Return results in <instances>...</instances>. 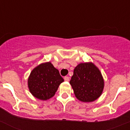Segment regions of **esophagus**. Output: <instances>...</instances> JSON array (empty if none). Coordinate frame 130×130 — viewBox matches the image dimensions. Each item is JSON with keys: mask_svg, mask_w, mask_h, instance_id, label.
<instances>
[{"mask_svg": "<svg viewBox=\"0 0 130 130\" xmlns=\"http://www.w3.org/2000/svg\"><path fill=\"white\" fill-rule=\"evenodd\" d=\"M64 81H70V77L68 76H66V77H64Z\"/></svg>", "mask_w": 130, "mask_h": 130, "instance_id": "34e87169", "label": "esophagus"}]
</instances>
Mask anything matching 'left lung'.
<instances>
[{"label": "left lung", "instance_id": "obj_1", "mask_svg": "<svg viewBox=\"0 0 130 130\" xmlns=\"http://www.w3.org/2000/svg\"><path fill=\"white\" fill-rule=\"evenodd\" d=\"M75 97L83 102H92L102 95L104 79L93 62L80 63L75 68L70 81Z\"/></svg>", "mask_w": 130, "mask_h": 130}]
</instances>
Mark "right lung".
<instances>
[{"label":"right lung","instance_id":"right-lung-1","mask_svg":"<svg viewBox=\"0 0 130 130\" xmlns=\"http://www.w3.org/2000/svg\"><path fill=\"white\" fill-rule=\"evenodd\" d=\"M64 81L59 71L50 62L42 63L34 68L28 78V87L34 97L40 100L50 99Z\"/></svg>","mask_w":130,"mask_h":130}]
</instances>
